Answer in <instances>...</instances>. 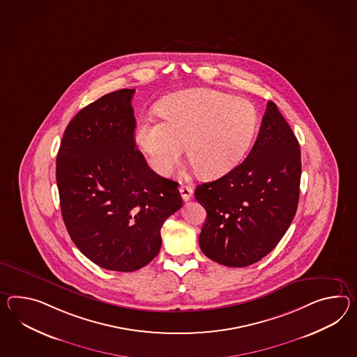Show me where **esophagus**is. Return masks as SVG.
Returning a JSON list of instances; mask_svg holds the SVG:
<instances>
[{"mask_svg": "<svg viewBox=\"0 0 357 357\" xmlns=\"http://www.w3.org/2000/svg\"><path fill=\"white\" fill-rule=\"evenodd\" d=\"M179 192H181V195H182L183 200H191L192 193H193V191H192L191 185H185V184H182V185L179 187Z\"/></svg>", "mask_w": 357, "mask_h": 357, "instance_id": "34e87169", "label": "esophagus"}]
</instances>
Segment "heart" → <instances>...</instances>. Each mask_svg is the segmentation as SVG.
<instances>
[{"label": "heart", "instance_id": "obj_1", "mask_svg": "<svg viewBox=\"0 0 357 357\" xmlns=\"http://www.w3.org/2000/svg\"><path fill=\"white\" fill-rule=\"evenodd\" d=\"M165 121L140 120L134 140L158 175H169L184 151L196 174L217 179L246 156L259 128L254 105L226 93L193 89L166 98L158 105Z\"/></svg>", "mask_w": 357, "mask_h": 357}]
</instances>
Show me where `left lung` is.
I'll return each instance as SVG.
<instances>
[{
  "mask_svg": "<svg viewBox=\"0 0 357 357\" xmlns=\"http://www.w3.org/2000/svg\"><path fill=\"white\" fill-rule=\"evenodd\" d=\"M301 174L298 139L278 105L268 102L243 164L195 190L208 214L199 238L202 252L227 267L261 261L296 215Z\"/></svg>",
  "mask_w": 357,
  "mask_h": 357,
  "instance_id": "obj_1",
  "label": "left lung"
}]
</instances>
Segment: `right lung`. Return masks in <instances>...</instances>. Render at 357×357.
Masks as SVG:
<instances>
[{
  "instance_id": "1",
  "label": "right lung",
  "mask_w": 357,
  "mask_h": 357,
  "mask_svg": "<svg viewBox=\"0 0 357 357\" xmlns=\"http://www.w3.org/2000/svg\"><path fill=\"white\" fill-rule=\"evenodd\" d=\"M134 89L105 94L68 123L56 156L61 215L72 241L99 267L132 272L161 248L160 229L182 208L178 183L135 148Z\"/></svg>"
}]
</instances>
